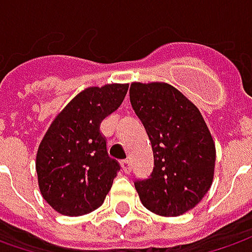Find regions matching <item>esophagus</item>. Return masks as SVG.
<instances>
[{"label":"esophagus","instance_id":"obj_1","mask_svg":"<svg viewBox=\"0 0 252 252\" xmlns=\"http://www.w3.org/2000/svg\"><path fill=\"white\" fill-rule=\"evenodd\" d=\"M122 168H123V171H125L126 174H130V171H131L130 160H123V161H122Z\"/></svg>","mask_w":252,"mask_h":252}]
</instances>
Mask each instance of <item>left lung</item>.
<instances>
[{"mask_svg":"<svg viewBox=\"0 0 252 252\" xmlns=\"http://www.w3.org/2000/svg\"><path fill=\"white\" fill-rule=\"evenodd\" d=\"M130 103L151 141L150 177L134 179L141 203L160 216H179L206 195L216 149L199 109L172 85H130Z\"/></svg>","mask_w":252,"mask_h":252,"instance_id":"obj_1","label":"left lung"}]
</instances>
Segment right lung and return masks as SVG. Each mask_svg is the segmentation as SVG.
I'll return each instance as SVG.
<instances>
[{
    "label": "right lung",
    "instance_id": "obj_1",
    "mask_svg": "<svg viewBox=\"0 0 252 252\" xmlns=\"http://www.w3.org/2000/svg\"><path fill=\"white\" fill-rule=\"evenodd\" d=\"M127 84L91 87L80 92L50 125L36 156L44 200L65 216L98 209L121 164L108 154L102 121L125 99Z\"/></svg>",
    "mask_w": 252,
    "mask_h": 252
}]
</instances>
